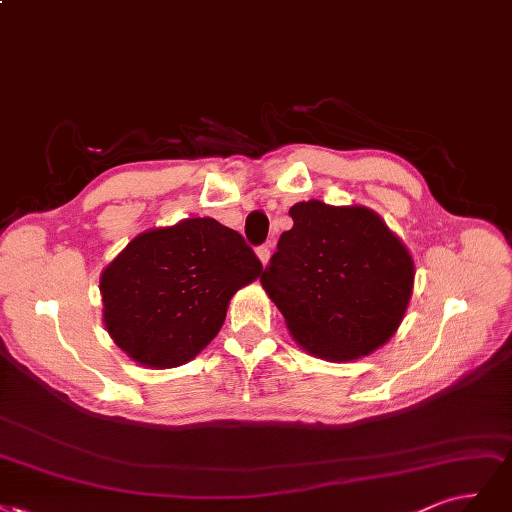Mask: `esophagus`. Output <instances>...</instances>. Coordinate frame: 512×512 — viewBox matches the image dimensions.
I'll list each match as a JSON object with an SVG mask.
<instances>
[{
	"label": "esophagus",
	"instance_id": "obj_1",
	"mask_svg": "<svg viewBox=\"0 0 512 512\" xmlns=\"http://www.w3.org/2000/svg\"><path fill=\"white\" fill-rule=\"evenodd\" d=\"M257 257H259V261L263 263V266H266L268 259H270V249H268L266 244H263V246H257Z\"/></svg>",
	"mask_w": 512,
	"mask_h": 512
}]
</instances>
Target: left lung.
I'll return each mask as SVG.
<instances>
[{
	"instance_id": "1",
	"label": "left lung",
	"mask_w": 512,
	"mask_h": 512,
	"mask_svg": "<svg viewBox=\"0 0 512 512\" xmlns=\"http://www.w3.org/2000/svg\"><path fill=\"white\" fill-rule=\"evenodd\" d=\"M280 234L261 285L302 349L351 361L383 346L400 327L415 263L402 240L364 206L300 202Z\"/></svg>"
}]
</instances>
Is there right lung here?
Instances as JSON below:
<instances>
[{"instance_id": "obj_1", "label": "right lung", "mask_w": 512, "mask_h": 512, "mask_svg": "<svg viewBox=\"0 0 512 512\" xmlns=\"http://www.w3.org/2000/svg\"><path fill=\"white\" fill-rule=\"evenodd\" d=\"M261 272L244 238L210 217L148 229L102 272L104 325L138 364L183 366L219 334L234 293Z\"/></svg>"}]
</instances>
